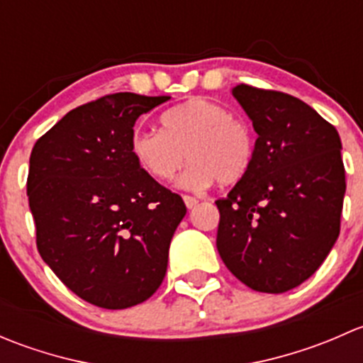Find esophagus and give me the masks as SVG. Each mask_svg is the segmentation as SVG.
Returning a JSON list of instances; mask_svg holds the SVG:
<instances>
[{
    "label": "esophagus",
    "mask_w": 363,
    "mask_h": 363,
    "mask_svg": "<svg viewBox=\"0 0 363 363\" xmlns=\"http://www.w3.org/2000/svg\"><path fill=\"white\" fill-rule=\"evenodd\" d=\"M182 199H184V203H186V207H188V208H193L196 203H199V200H196L195 196L184 195V196H182Z\"/></svg>",
    "instance_id": "34e87169"
}]
</instances>
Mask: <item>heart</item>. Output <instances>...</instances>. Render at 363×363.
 Listing matches in <instances>:
<instances>
[{
    "label": "heart",
    "instance_id": "heart-1",
    "mask_svg": "<svg viewBox=\"0 0 363 363\" xmlns=\"http://www.w3.org/2000/svg\"><path fill=\"white\" fill-rule=\"evenodd\" d=\"M163 130H137L131 152L156 181H172L182 164L193 161L181 184L200 189L239 181L251 168L255 147L247 124L214 101L191 98L168 108Z\"/></svg>",
    "mask_w": 363,
    "mask_h": 363
}]
</instances>
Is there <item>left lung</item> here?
<instances>
[{
    "instance_id": "8db88e82",
    "label": "left lung",
    "mask_w": 363,
    "mask_h": 363,
    "mask_svg": "<svg viewBox=\"0 0 363 363\" xmlns=\"http://www.w3.org/2000/svg\"><path fill=\"white\" fill-rule=\"evenodd\" d=\"M258 133L251 168L219 208V256L263 294L309 279L340 232L346 175L337 130L291 94L239 84L232 89Z\"/></svg>"
}]
</instances>
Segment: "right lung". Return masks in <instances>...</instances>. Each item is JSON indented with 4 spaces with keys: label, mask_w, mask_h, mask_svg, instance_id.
Segmentation results:
<instances>
[{
    "label": "right lung",
    "mask_w": 363,
    "mask_h": 363,
    "mask_svg": "<svg viewBox=\"0 0 363 363\" xmlns=\"http://www.w3.org/2000/svg\"><path fill=\"white\" fill-rule=\"evenodd\" d=\"M170 100L116 93L69 111L36 140L28 199L43 262L104 309L144 302L163 283L182 199L131 152L135 121Z\"/></svg>",
    "instance_id": "obj_1"
}]
</instances>
